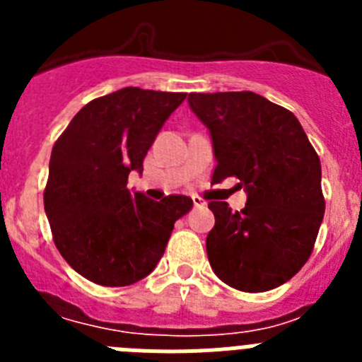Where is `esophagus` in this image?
Segmentation results:
<instances>
[{
  "instance_id": "obj_1",
  "label": "esophagus",
  "mask_w": 362,
  "mask_h": 362,
  "mask_svg": "<svg viewBox=\"0 0 362 362\" xmlns=\"http://www.w3.org/2000/svg\"><path fill=\"white\" fill-rule=\"evenodd\" d=\"M192 201H194V206H196V209H206V201L201 199L199 196H194Z\"/></svg>"
}]
</instances>
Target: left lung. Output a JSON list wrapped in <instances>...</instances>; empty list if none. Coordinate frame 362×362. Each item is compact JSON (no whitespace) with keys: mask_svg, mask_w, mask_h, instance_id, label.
Listing matches in <instances>:
<instances>
[{"mask_svg":"<svg viewBox=\"0 0 362 362\" xmlns=\"http://www.w3.org/2000/svg\"><path fill=\"white\" fill-rule=\"evenodd\" d=\"M188 105L210 132L212 181L238 177L246 192L241 212L209 203L210 267L241 292L277 288L308 261L325 216L317 153L292 112L255 92L190 94Z\"/></svg>","mask_w":362,"mask_h":362,"instance_id":"left-lung-1","label":"left lung"}]
</instances>
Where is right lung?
Masks as SVG:
<instances>
[{
  "label": "right lung",
  "mask_w": 362,
  "mask_h": 362,
  "mask_svg": "<svg viewBox=\"0 0 362 362\" xmlns=\"http://www.w3.org/2000/svg\"><path fill=\"white\" fill-rule=\"evenodd\" d=\"M185 92L124 86L72 117L52 148L45 214L59 254L85 279L103 286L141 281L163 257L174 223L194 201H153L129 190L143 159Z\"/></svg>",
  "instance_id": "obj_1"
}]
</instances>
